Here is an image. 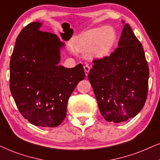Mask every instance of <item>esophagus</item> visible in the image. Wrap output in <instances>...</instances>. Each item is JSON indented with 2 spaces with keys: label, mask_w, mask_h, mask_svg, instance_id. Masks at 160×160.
Listing matches in <instances>:
<instances>
[{
  "label": "esophagus",
  "mask_w": 160,
  "mask_h": 160,
  "mask_svg": "<svg viewBox=\"0 0 160 160\" xmlns=\"http://www.w3.org/2000/svg\"><path fill=\"white\" fill-rule=\"evenodd\" d=\"M90 69L91 68L89 67L88 65H86L84 66V70H85V74H86V76H88V74L89 73V72H90Z\"/></svg>",
  "instance_id": "34e87169"
}]
</instances>
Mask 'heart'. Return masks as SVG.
Returning <instances> with one entry per match:
<instances>
[{
	"mask_svg": "<svg viewBox=\"0 0 160 160\" xmlns=\"http://www.w3.org/2000/svg\"><path fill=\"white\" fill-rule=\"evenodd\" d=\"M116 33L111 27H98L79 35L74 40V47L79 52L91 50L94 57L107 55L116 42Z\"/></svg>",
	"mask_w": 160,
	"mask_h": 160,
	"instance_id": "b5f03b06",
	"label": "heart"
}]
</instances>
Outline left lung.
Segmentation results:
<instances>
[{"label": "left lung", "instance_id": "1", "mask_svg": "<svg viewBox=\"0 0 160 160\" xmlns=\"http://www.w3.org/2000/svg\"><path fill=\"white\" fill-rule=\"evenodd\" d=\"M93 63L88 78L104 118L121 123L139 113L148 95L149 69L143 48L128 23L118 48Z\"/></svg>", "mask_w": 160, "mask_h": 160}]
</instances>
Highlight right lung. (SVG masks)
I'll use <instances>...</instances> for the list:
<instances>
[{
    "label": "right lung",
    "mask_w": 160,
    "mask_h": 160,
    "mask_svg": "<svg viewBox=\"0 0 160 160\" xmlns=\"http://www.w3.org/2000/svg\"><path fill=\"white\" fill-rule=\"evenodd\" d=\"M42 23L23 28L10 61L9 86L22 116L35 126L55 127L67 116L68 100L86 78L81 63L58 65L63 46L55 34L39 31Z\"/></svg>",
    "instance_id": "1"
}]
</instances>
